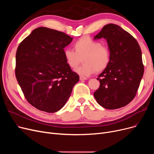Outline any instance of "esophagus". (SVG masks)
I'll use <instances>...</instances> for the list:
<instances>
[{"mask_svg":"<svg viewBox=\"0 0 154 154\" xmlns=\"http://www.w3.org/2000/svg\"><path fill=\"white\" fill-rule=\"evenodd\" d=\"M87 79L86 78V77H82V76H80V80H87Z\"/></svg>","mask_w":154,"mask_h":154,"instance_id":"34e87169","label":"esophagus"}]
</instances>
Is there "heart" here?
<instances>
[{"label":"heart","mask_w":154,"mask_h":154,"mask_svg":"<svg viewBox=\"0 0 154 154\" xmlns=\"http://www.w3.org/2000/svg\"><path fill=\"white\" fill-rule=\"evenodd\" d=\"M74 51L66 48L63 55L67 63L72 68L76 67L81 61L84 62L75 72L82 77L92 75L95 71L100 72L106 69L110 60V51L107 46L89 37H83L74 44Z\"/></svg>","instance_id":"1"}]
</instances>
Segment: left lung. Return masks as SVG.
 <instances>
[{
    "instance_id": "obj_1",
    "label": "left lung",
    "mask_w": 154,
    "mask_h": 154,
    "mask_svg": "<svg viewBox=\"0 0 154 154\" xmlns=\"http://www.w3.org/2000/svg\"><path fill=\"white\" fill-rule=\"evenodd\" d=\"M106 39L110 51L107 67L98 76L100 87L94 97L102 107L117 109L135 97L143 75L140 47L135 38L116 24L105 26L94 39Z\"/></svg>"
}]
</instances>
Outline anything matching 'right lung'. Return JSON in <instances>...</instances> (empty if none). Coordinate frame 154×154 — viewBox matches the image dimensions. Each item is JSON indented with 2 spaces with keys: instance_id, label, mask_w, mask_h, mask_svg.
<instances>
[{
  "instance_id": "1",
  "label": "right lung",
  "mask_w": 154,
  "mask_h": 154,
  "mask_svg": "<svg viewBox=\"0 0 154 154\" xmlns=\"http://www.w3.org/2000/svg\"><path fill=\"white\" fill-rule=\"evenodd\" d=\"M73 38L44 27L34 29L19 45L15 76L27 100L48 113L60 110L79 76L72 71L63 48Z\"/></svg>"
}]
</instances>
